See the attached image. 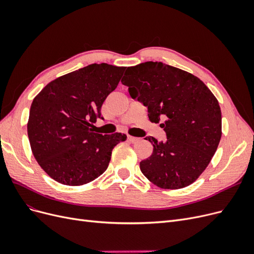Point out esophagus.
<instances>
[{"label":"esophagus","mask_w":254,"mask_h":254,"mask_svg":"<svg viewBox=\"0 0 254 254\" xmlns=\"http://www.w3.org/2000/svg\"><path fill=\"white\" fill-rule=\"evenodd\" d=\"M127 140L130 142V143H135L139 140V138H136V137H133V136H127Z\"/></svg>","instance_id":"34e87169"}]
</instances>
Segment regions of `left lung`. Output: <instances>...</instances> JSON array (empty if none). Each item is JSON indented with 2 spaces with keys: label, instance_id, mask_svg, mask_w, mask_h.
Instances as JSON below:
<instances>
[{
  "label": "left lung",
  "instance_id": "obj_1",
  "mask_svg": "<svg viewBox=\"0 0 254 254\" xmlns=\"http://www.w3.org/2000/svg\"><path fill=\"white\" fill-rule=\"evenodd\" d=\"M121 83L133 100L147 107L151 123L160 125L166 141L146 137L151 156L140 170L162 189H181L206 168L221 139V110L211 90L197 76L162 62L127 67Z\"/></svg>",
  "mask_w": 254,
  "mask_h": 254
}]
</instances>
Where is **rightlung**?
<instances>
[{
    "mask_svg": "<svg viewBox=\"0 0 254 254\" xmlns=\"http://www.w3.org/2000/svg\"><path fill=\"white\" fill-rule=\"evenodd\" d=\"M126 67L90 64L48 84L33 100L28 136L33 154L53 180L81 186L102 175L121 133L103 136L91 127Z\"/></svg>",
    "mask_w": 254,
    "mask_h": 254,
    "instance_id": "obj_1",
    "label": "right lung"
}]
</instances>
